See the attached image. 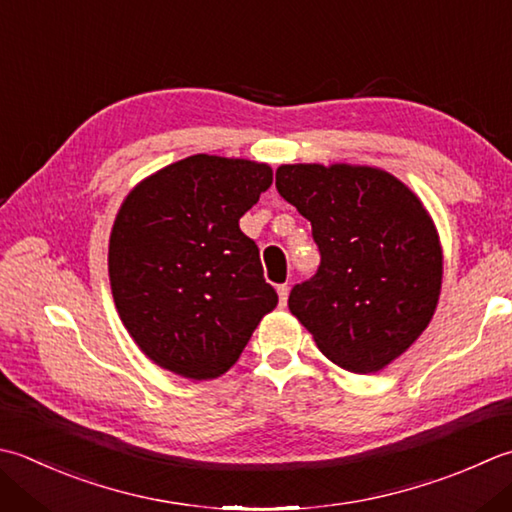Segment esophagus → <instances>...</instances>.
<instances>
[{
    "mask_svg": "<svg viewBox=\"0 0 512 512\" xmlns=\"http://www.w3.org/2000/svg\"><path fill=\"white\" fill-rule=\"evenodd\" d=\"M288 293H290V288H288V284H282V286H277V295H279V304H286V299H288Z\"/></svg>",
    "mask_w": 512,
    "mask_h": 512,
    "instance_id": "esophagus-1",
    "label": "esophagus"
}]
</instances>
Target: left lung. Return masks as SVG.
Returning <instances> with one entry per match:
<instances>
[{
  "label": "left lung",
  "instance_id": "left-lung-1",
  "mask_svg": "<svg viewBox=\"0 0 512 512\" xmlns=\"http://www.w3.org/2000/svg\"><path fill=\"white\" fill-rule=\"evenodd\" d=\"M275 186L313 226L317 275L288 308L348 373H377L424 333L442 293L437 226L413 190L375 166L282 164Z\"/></svg>",
  "mask_w": 512,
  "mask_h": 512
}]
</instances>
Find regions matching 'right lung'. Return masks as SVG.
<instances>
[{
    "mask_svg": "<svg viewBox=\"0 0 512 512\" xmlns=\"http://www.w3.org/2000/svg\"><path fill=\"white\" fill-rule=\"evenodd\" d=\"M270 184L268 164L199 153L126 195L110 230V290L153 364L193 382L224 375L277 306L259 248L239 230Z\"/></svg>",
    "mask_w": 512,
    "mask_h": 512,
    "instance_id": "1",
    "label": "right lung"
}]
</instances>
